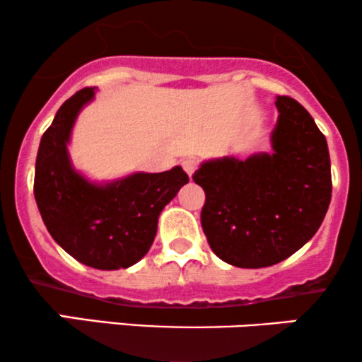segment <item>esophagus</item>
<instances>
[{"instance_id": "34e87169", "label": "esophagus", "mask_w": 362, "mask_h": 362, "mask_svg": "<svg viewBox=\"0 0 362 362\" xmlns=\"http://www.w3.org/2000/svg\"><path fill=\"white\" fill-rule=\"evenodd\" d=\"M197 165H199V161L194 160V158H187V160L182 161V167H184V170L189 177L194 175V172L197 170Z\"/></svg>"}]
</instances>
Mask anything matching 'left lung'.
Instances as JSON below:
<instances>
[{
	"instance_id": "1",
	"label": "left lung",
	"mask_w": 362,
	"mask_h": 362,
	"mask_svg": "<svg viewBox=\"0 0 362 362\" xmlns=\"http://www.w3.org/2000/svg\"><path fill=\"white\" fill-rule=\"evenodd\" d=\"M272 153L223 156L195 170L206 192L201 213L209 247L226 264H279L313 238L332 199L325 136L301 103L277 97Z\"/></svg>"
}]
</instances>
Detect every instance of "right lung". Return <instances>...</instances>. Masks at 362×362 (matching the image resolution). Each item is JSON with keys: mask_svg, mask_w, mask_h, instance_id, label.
<instances>
[{"mask_svg": "<svg viewBox=\"0 0 362 362\" xmlns=\"http://www.w3.org/2000/svg\"><path fill=\"white\" fill-rule=\"evenodd\" d=\"M93 97L95 88L74 93L44 132L34 195L45 228L62 250L88 267L117 271L146 255L161 211L189 182V175L182 167H173L97 184L74 170L68 144L78 114Z\"/></svg>", "mask_w": 362, "mask_h": 362, "instance_id": "right-lung-1", "label": "right lung"}]
</instances>
